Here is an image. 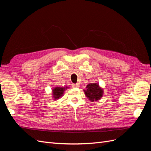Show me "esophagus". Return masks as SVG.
<instances>
[{
  "instance_id": "esophagus-1",
  "label": "esophagus",
  "mask_w": 151,
  "mask_h": 151,
  "mask_svg": "<svg viewBox=\"0 0 151 151\" xmlns=\"http://www.w3.org/2000/svg\"><path fill=\"white\" fill-rule=\"evenodd\" d=\"M72 87H74V88H79V87L80 86L79 84L77 83V84H72Z\"/></svg>"
}]
</instances>
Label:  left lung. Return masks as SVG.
<instances>
[{
    "label": "left lung",
    "mask_w": 151,
    "mask_h": 151,
    "mask_svg": "<svg viewBox=\"0 0 151 151\" xmlns=\"http://www.w3.org/2000/svg\"><path fill=\"white\" fill-rule=\"evenodd\" d=\"M84 92L91 101H98L103 95V89L100 88L98 83H90L86 86Z\"/></svg>",
    "instance_id": "obj_1"
}]
</instances>
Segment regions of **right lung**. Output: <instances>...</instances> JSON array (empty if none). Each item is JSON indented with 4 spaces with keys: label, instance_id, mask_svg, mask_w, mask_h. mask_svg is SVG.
Segmentation results:
<instances>
[{
    "label": "right lung",
    "instance_id": "right-lung-1",
    "mask_svg": "<svg viewBox=\"0 0 151 151\" xmlns=\"http://www.w3.org/2000/svg\"><path fill=\"white\" fill-rule=\"evenodd\" d=\"M68 88V87L65 88H63V87H55L52 90V94H53V98L54 100H57L60 98H61L65 89Z\"/></svg>",
    "mask_w": 151,
    "mask_h": 151
}]
</instances>
